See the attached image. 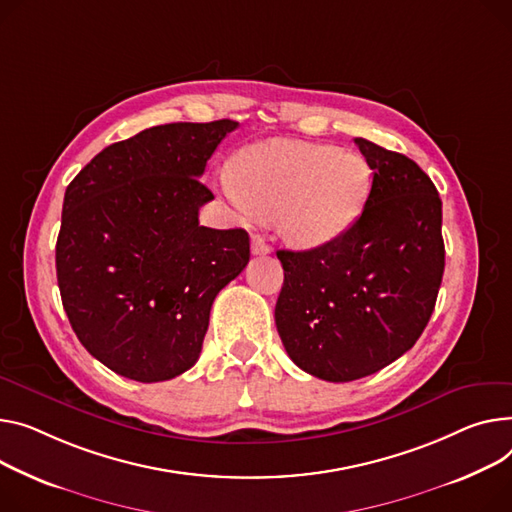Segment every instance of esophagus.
<instances>
[{"label":"esophagus","mask_w":512,"mask_h":512,"mask_svg":"<svg viewBox=\"0 0 512 512\" xmlns=\"http://www.w3.org/2000/svg\"><path fill=\"white\" fill-rule=\"evenodd\" d=\"M251 251H253V255H267L271 249L261 234H253L251 236Z\"/></svg>","instance_id":"obj_1"}]
</instances>
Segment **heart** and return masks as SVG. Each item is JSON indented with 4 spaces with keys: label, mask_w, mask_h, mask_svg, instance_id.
Returning a JSON list of instances; mask_svg holds the SVG:
<instances>
[{
    "label": "heart",
    "mask_w": 512,
    "mask_h": 512,
    "mask_svg": "<svg viewBox=\"0 0 512 512\" xmlns=\"http://www.w3.org/2000/svg\"><path fill=\"white\" fill-rule=\"evenodd\" d=\"M220 187L245 222L278 218L284 241L302 251L335 243L360 220L372 189L364 156L333 146L269 140L234 158Z\"/></svg>",
    "instance_id": "heart-1"
}]
</instances>
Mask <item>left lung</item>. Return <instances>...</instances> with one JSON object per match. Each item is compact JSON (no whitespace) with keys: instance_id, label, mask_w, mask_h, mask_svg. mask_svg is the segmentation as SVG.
I'll list each match as a JSON object with an SVG mask.
<instances>
[{"instance_id":"1","label":"left lung","mask_w":512,"mask_h":512,"mask_svg":"<svg viewBox=\"0 0 512 512\" xmlns=\"http://www.w3.org/2000/svg\"><path fill=\"white\" fill-rule=\"evenodd\" d=\"M354 142L372 170L360 220L327 247L278 251L282 344L298 368L331 383L368 377L410 350L445 271L442 201L430 177L399 152Z\"/></svg>"}]
</instances>
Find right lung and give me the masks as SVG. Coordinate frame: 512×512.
<instances>
[{"label":"right lung","instance_id":"obj_1","mask_svg":"<svg viewBox=\"0 0 512 512\" xmlns=\"http://www.w3.org/2000/svg\"><path fill=\"white\" fill-rule=\"evenodd\" d=\"M236 121L168 123L96 154L63 197L55 247L82 346L125 379L158 383L201 352L218 292L247 267L249 234L199 224V181Z\"/></svg>","mask_w":512,"mask_h":512}]
</instances>
